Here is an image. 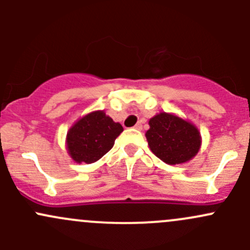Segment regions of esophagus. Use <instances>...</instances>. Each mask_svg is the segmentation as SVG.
I'll return each instance as SVG.
<instances>
[{"mask_svg":"<svg viewBox=\"0 0 250 250\" xmlns=\"http://www.w3.org/2000/svg\"><path fill=\"white\" fill-rule=\"evenodd\" d=\"M134 128H135V129H138V130H141V129H143V125H141V122L137 123V125H134Z\"/></svg>","mask_w":250,"mask_h":250,"instance_id":"1","label":"esophagus"}]
</instances>
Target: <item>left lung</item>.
Returning <instances> with one entry per match:
<instances>
[{"label": "left lung", "mask_w": 250, "mask_h": 250, "mask_svg": "<svg viewBox=\"0 0 250 250\" xmlns=\"http://www.w3.org/2000/svg\"><path fill=\"white\" fill-rule=\"evenodd\" d=\"M146 139L151 151L167 165H180L195 157L201 147V134L188 121L161 112L148 122Z\"/></svg>", "instance_id": "left-lung-1"}]
</instances>
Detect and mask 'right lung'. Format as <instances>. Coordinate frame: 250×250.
<instances>
[{"instance_id":"add662e5","label":"right lung","mask_w":250,"mask_h":250,"mask_svg":"<svg viewBox=\"0 0 250 250\" xmlns=\"http://www.w3.org/2000/svg\"><path fill=\"white\" fill-rule=\"evenodd\" d=\"M122 132V125L113 122L104 111H94L70 128L67 150L76 162L93 163L109 152Z\"/></svg>"}]
</instances>
